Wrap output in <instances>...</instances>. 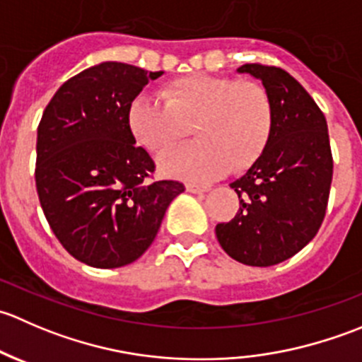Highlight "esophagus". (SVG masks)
Returning <instances> with one entry per match:
<instances>
[{"label":"esophagus","mask_w":362,"mask_h":362,"mask_svg":"<svg viewBox=\"0 0 362 362\" xmlns=\"http://www.w3.org/2000/svg\"><path fill=\"white\" fill-rule=\"evenodd\" d=\"M185 189H187L189 192H192V194H196V192H206V191H210V187H208V185L194 184V182H187V184H185Z\"/></svg>","instance_id":"1"}]
</instances>
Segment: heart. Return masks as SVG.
I'll return each mask as SVG.
<instances>
[{
	"label": "heart",
	"instance_id": "b5f03b06",
	"mask_svg": "<svg viewBox=\"0 0 362 362\" xmlns=\"http://www.w3.org/2000/svg\"><path fill=\"white\" fill-rule=\"evenodd\" d=\"M159 98L140 96L127 108V127L151 154H166L191 126L196 141L160 160L180 177L215 178L254 166L275 129V105L268 89L254 80L196 73L170 80Z\"/></svg>",
	"mask_w": 362,
	"mask_h": 362
}]
</instances>
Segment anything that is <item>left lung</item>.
I'll use <instances>...</instances> for the list:
<instances>
[{
    "label": "left lung",
    "instance_id": "left-lung-1",
    "mask_svg": "<svg viewBox=\"0 0 362 362\" xmlns=\"http://www.w3.org/2000/svg\"><path fill=\"white\" fill-rule=\"evenodd\" d=\"M268 89L275 129L262 158L231 185L240 208L215 226L226 254L247 266H273L298 254L319 231L333 180L324 113L286 69L252 63L238 68Z\"/></svg>",
    "mask_w": 362,
    "mask_h": 362
}]
</instances>
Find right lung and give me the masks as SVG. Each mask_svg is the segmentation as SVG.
I'll use <instances>...</instances> for the list:
<instances>
[{
  "label": "right lung",
  "mask_w": 362,
  "mask_h": 362,
  "mask_svg": "<svg viewBox=\"0 0 362 362\" xmlns=\"http://www.w3.org/2000/svg\"><path fill=\"white\" fill-rule=\"evenodd\" d=\"M160 75L115 61L87 68L57 89L38 124L42 210L61 245L94 268L136 261L185 191L152 178L154 160L127 127L131 101Z\"/></svg>",
  "instance_id": "1"
}]
</instances>
